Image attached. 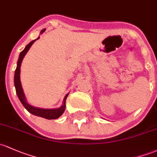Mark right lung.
<instances>
[{"label": "right lung", "instance_id": "obj_1", "mask_svg": "<svg viewBox=\"0 0 157 157\" xmlns=\"http://www.w3.org/2000/svg\"><path fill=\"white\" fill-rule=\"evenodd\" d=\"M46 29H44L40 31V34L44 33ZM38 37L37 39H39ZM36 39V40H37ZM36 40H34L31 42L29 43L27 46L25 47L22 52L19 54V59H18L17 62V67H16V71H15V75H14V85L15 88H16V94L18 95V98L20 100V101L22 102V105L25 107V108L31 113V114H34L35 116L40 117L47 119V120H55V119L59 118V117H61L62 115V113H64L65 110V101L66 98H67V95H68V93L65 95V98H64L63 105L60 107L59 108H55V109H44V108H36V107L32 106V105H29L27 102L25 98V95L24 92H23L22 84H21L20 81V67L21 64H22L23 58L25 57V54L27 53V52L29 51V49H30L33 44H34V41Z\"/></svg>", "mask_w": 157, "mask_h": 157}]
</instances>
